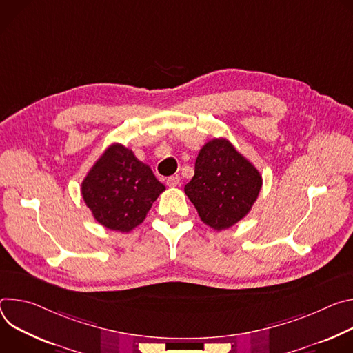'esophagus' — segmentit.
<instances>
[{"label": "esophagus", "mask_w": 353, "mask_h": 353, "mask_svg": "<svg viewBox=\"0 0 353 353\" xmlns=\"http://www.w3.org/2000/svg\"><path fill=\"white\" fill-rule=\"evenodd\" d=\"M179 176L178 175H174V176H170L168 179H167V185L170 186V188H175V186H178L179 185Z\"/></svg>", "instance_id": "34e87169"}]
</instances>
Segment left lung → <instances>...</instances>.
I'll return each mask as SVG.
<instances>
[{
  "mask_svg": "<svg viewBox=\"0 0 353 353\" xmlns=\"http://www.w3.org/2000/svg\"><path fill=\"white\" fill-rule=\"evenodd\" d=\"M262 188L258 170L227 139H213L199 151L185 193L201 220L221 231L244 219Z\"/></svg>",
  "mask_w": 353,
  "mask_h": 353,
  "instance_id": "1",
  "label": "left lung"
}]
</instances>
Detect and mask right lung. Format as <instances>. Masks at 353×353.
Wrapping results in <instances>:
<instances>
[{
	"mask_svg": "<svg viewBox=\"0 0 353 353\" xmlns=\"http://www.w3.org/2000/svg\"><path fill=\"white\" fill-rule=\"evenodd\" d=\"M164 190L151 168L119 143L103 151L81 183L83 199L94 219L121 232L141 224Z\"/></svg>",
	"mask_w": 353,
	"mask_h": 353,
	"instance_id": "obj_1",
	"label": "right lung"
}]
</instances>
